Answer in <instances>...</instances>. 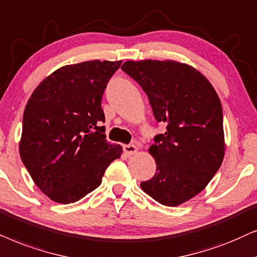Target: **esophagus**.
Returning a JSON list of instances; mask_svg holds the SVG:
<instances>
[{
	"label": "esophagus",
	"instance_id": "obj_1",
	"mask_svg": "<svg viewBox=\"0 0 257 257\" xmlns=\"http://www.w3.org/2000/svg\"><path fill=\"white\" fill-rule=\"evenodd\" d=\"M123 152L126 156H131V155H134V154L138 152V147L134 146V145H126V146H123Z\"/></svg>",
	"mask_w": 257,
	"mask_h": 257
}]
</instances>
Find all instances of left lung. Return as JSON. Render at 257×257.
Listing matches in <instances>:
<instances>
[{"label": "left lung", "instance_id": "obj_1", "mask_svg": "<svg viewBox=\"0 0 257 257\" xmlns=\"http://www.w3.org/2000/svg\"><path fill=\"white\" fill-rule=\"evenodd\" d=\"M121 69L146 91L156 121L167 123L149 148L156 173L142 190L163 206H180L207 187L223 161L220 98L200 71L176 61H126Z\"/></svg>", "mask_w": 257, "mask_h": 257}]
</instances>
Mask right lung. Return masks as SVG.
Listing matches in <instances>:
<instances>
[{
    "instance_id": "add662e5",
    "label": "right lung",
    "mask_w": 257,
    "mask_h": 257,
    "mask_svg": "<svg viewBox=\"0 0 257 257\" xmlns=\"http://www.w3.org/2000/svg\"><path fill=\"white\" fill-rule=\"evenodd\" d=\"M122 61L64 66L41 82L23 114L20 156L37 187L57 203H74L100 186L122 154L105 139L101 102Z\"/></svg>"
}]
</instances>
